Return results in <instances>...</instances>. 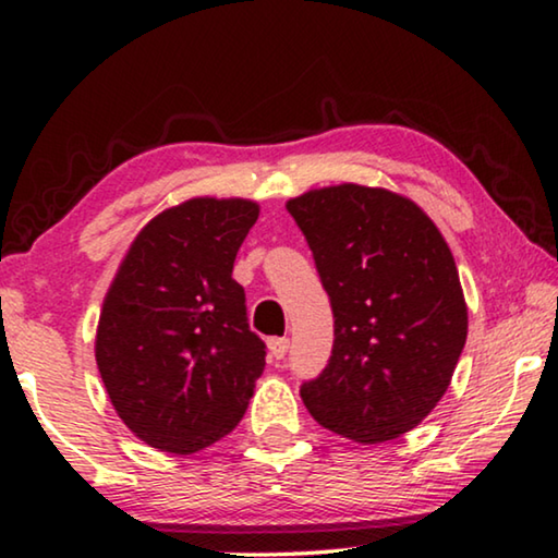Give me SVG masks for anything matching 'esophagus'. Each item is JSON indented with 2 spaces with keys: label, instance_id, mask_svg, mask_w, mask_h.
Instances as JSON below:
<instances>
[{
  "label": "esophagus",
  "instance_id": "esophagus-1",
  "mask_svg": "<svg viewBox=\"0 0 558 558\" xmlns=\"http://www.w3.org/2000/svg\"><path fill=\"white\" fill-rule=\"evenodd\" d=\"M287 350H289L287 338H271L269 340V353H271V357H277V361H281V357L287 355Z\"/></svg>",
  "mask_w": 558,
  "mask_h": 558
}]
</instances>
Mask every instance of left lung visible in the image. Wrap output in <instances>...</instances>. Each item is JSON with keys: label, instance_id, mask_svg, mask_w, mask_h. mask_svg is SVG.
<instances>
[{"label": "left lung", "instance_id": "8db88e82", "mask_svg": "<svg viewBox=\"0 0 558 558\" xmlns=\"http://www.w3.org/2000/svg\"><path fill=\"white\" fill-rule=\"evenodd\" d=\"M335 317L332 355L302 384L325 429L378 445L429 416L468 340L452 251L432 218L384 187L310 190L287 203Z\"/></svg>", "mask_w": 558, "mask_h": 558}]
</instances>
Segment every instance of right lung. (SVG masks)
<instances>
[{
  "label": "right lung",
  "instance_id": "right-lung-1",
  "mask_svg": "<svg viewBox=\"0 0 558 558\" xmlns=\"http://www.w3.org/2000/svg\"><path fill=\"white\" fill-rule=\"evenodd\" d=\"M258 218L241 197H193L142 228L96 330V363L121 422L149 447L193 454L246 414L266 345L251 332L233 262Z\"/></svg>",
  "mask_w": 558,
  "mask_h": 558
}]
</instances>
